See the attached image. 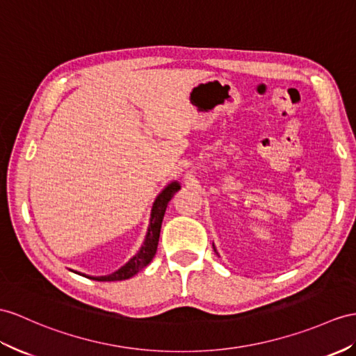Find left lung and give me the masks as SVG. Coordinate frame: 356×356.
<instances>
[{
  "label": "left lung",
  "instance_id": "obj_1",
  "mask_svg": "<svg viewBox=\"0 0 356 356\" xmlns=\"http://www.w3.org/2000/svg\"><path fill=\"white\" fill-rule=\"evenodd\" d=\"M214 250H216V249H214Z\"/></svg>",
  "mask_w": 356,
  "mask_h": 356
}]
</instances>
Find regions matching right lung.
Masks as SVG:
<instances>
[{
	"label": "right lung",
	"instance_id": "right-lung-1",
	"mask_svg": "<svg viewBox=\"0 0 356 356\" xmlns=\"http://www.w3.org/2000/svg\"><path fill=\"white\" fill-rule=\"evenodd\" d=\"M179 188H181V186L177 183V181H173V183H170L157 196V199H155V202L152 205V211H151L149 228H148V234H146V238L143 241V246L125 266H122L119 270L113 272L107 276H88V278L95 280V281H124V280H129L137 272H140L142 268L148 266L152 261L155 252H157L164 211H166L169 201Z\"/></svg>",
	"mask_w": 356,
	"mask_h": 356
}]
</instances>
